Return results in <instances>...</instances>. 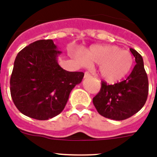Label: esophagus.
I'll use <instances>...</instances> for the list:
<instances>
[{"instance_id": "esophagus-1", "label": "esophagus", "mask_w": 157, "mask_h": 157, "mask_svg": "<svg viewBox=\"0 0 157 157\" xmlns=\"http://www.w3.org/2000/svg\"><path fill=\"white\" fill-rule=\"evenodd\" d=\"M90 77H91V75L90 74L88 71H86L85 72V75H84V78H90Z\"/></svg>"}]
</instances>
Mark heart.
I'll return each instance as SVG.
<instances>
[{"label": "heart", "mask_w": 157, "mask_h": 157, "mask_svg": "<svg viewBox=\"0 0 157 157\" xmlns=\"http://www.w3.org/2000/svg\"><path fill=\"white\" fill-rule=\"evenodd\" d=\"M84 64H99V75L109 82L120 81L129 74L134 63L132 55L116 45H93L81 58Z\"/></svg>", "instance_id": "obj_1"}]
</instances>
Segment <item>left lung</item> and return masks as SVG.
Returning a JSON list of instances; mask_svg holds the SVG:
<instances>
[{"mask_svg": "<svg viewBox=\"0 0 157 157\" xmlns=\"http://www.w3.org/2000/svg\"><path fill=\"white\" fill-rule=\"evenodd\" d=\"M136 64L125 80L114 85L101 82V90L93 98L100 115L114 120H123L140 111L146 102L149 81L143 59L134 48H130Z\"/></svg>", "mask_w": 157, "mask_h": 157, "instance_id": "left-lung-1", "label": "left lung"}]
</instances>
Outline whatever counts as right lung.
Returning a JSON list of instances; mask_svg holds the SVG:
<instances>
[{
    "mask_svg": "<svg viewBox=\"0 0 157 157\" xmlns=\"http://www.w3.org/2000/svg\"><path fill=\"white\" fill-rule=\"evenodd\" d=\"M52 39L38 40L16 56L10 78L12 101L28 117L47 120L64 109L71 91L84 76L67 71L57 63L61 53Z\"/></svg>",
    "mask_w": 157,
    "mask_h": 157,
    "instance_id": "right-lung-1",
    "label": "right lung"
}]
</instances>
